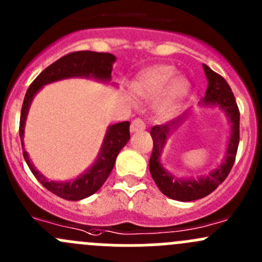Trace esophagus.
Segmentation results:
<instances>
[{
	"label": "esophagus",
	"mask_w": 262,
	"mask_h": 262,
	"mask_svg": "<svg viewBox=\"0 0 262 262\" xmlns=\"http://www.w3.org/2000/svg\"><path fill=\"white\" fill-rule=\"evenodd\" d=\"M146 129V123L142 120L141 118H137L132 121L130 124V132L132 133H136V132H141Z\"/></svg>",
	"instance_id": "1"
}]
</instances>
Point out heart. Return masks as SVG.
I'll list each match as a JSON object with an SVG mask.
<instances>
[{"mask_svg": "<svg viewBox=\"0 0 262 262\" xmlns=\"http://www.w3.org/2000/svg\"><path fill=\"white\" fill-rule=\"evenodd\" d=\"M172 66L161 64L144 70L132 84V90L139 97L153 99L163 94L160 101V112L170 114L189 91V82L182 77H175Z\"/></svg>", "mask_w": 262, "mask_h": 262, "instance_id": "heart-1", "label": "heart"}]
</instances>
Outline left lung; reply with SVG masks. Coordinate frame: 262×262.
<instances>
[{"label":"left lung","instance_id":"left-lung-1","mask_svg":"<svg viewBox=\"0 0 262 262\" xmlns=\"http://www.w3.org/2000/svg\"><path fill=\"white\" fill-rule=\"evenodd\" d=\"M205 76L208 78V89L205 97L200 104L203 106H218L228 116L231 123V136L223 163L218 168L213 170L207 176L198 179H181L173 176L163 168L161 163V155L166 141L173 129L187 118L189 112H185L175 120L163 125H156L150 129V137L153 139V150L149 160V172L158 189L173 200L179 202H192L202 199L213 192L222 184L233 167L236 160L237 148L239 143V110L231 87L222 76L210 70L207 64H203Z\"/></svg>","mask_w":262,"mask_h":262}]
</instances>
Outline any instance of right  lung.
I'll list each match as a JSON object with an SVG mask.
<instances>
[{
  "label": "right lung",
  "instance_id": "1",
  "mask_svg": "<svg viewBox=\"0 0 262 262\" xmlns=\"http://www.w3.org/2000/svg\"><path fill=\"white\" fill-rule=\"evenodd\" d=\"M115 60V55L110 54V53H97L91 52V50L70 53V54L55 60L49 67H47L33 81V83L26 91L23 107H21L20 129H18L21 144H23L24 158H25L29 168L36 178V180L40 182L47 190H49L50 192L62 198V199L72 200V202L84 199V198L95 194L104 185V182L109 178L113 167H114L119 152L130 139V133H129L130 123L121 121V123L110 125L107 128L106 134H105L104 142H102V146L100 148V152L94 165L73 181L57 182L48 180L43 173L39 172L31 163L28 152L24 149V129H25L29 107H30V104L36 92L44 84L52 83V82L71 77H91L97 81L109 82L112 80L113 64H114Z\"/></svg>",
  "mask_w": 262,
  "mask_h": 262
}]
</instances>
